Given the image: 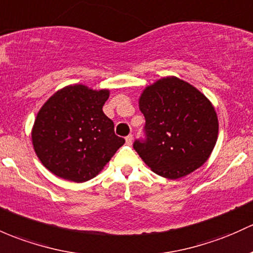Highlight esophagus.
Segmentation results:
<instances>
[{
	"instance_id": "esophagus-1",
	"label": "esophagus",
	"mask_w": 253,
	"mask_h": 253,
	"mask_svg": "<svg viewBox=\"0 0 253 253\" xmlns=\"http://www.w3.org/2000/svg\"><path fill=\"white\" fill-rule=\"evenodd\" d=\"M126 141L127 145H131L132 143V135H127V136L126 137Z\"/></svg>"
}]
</instances>
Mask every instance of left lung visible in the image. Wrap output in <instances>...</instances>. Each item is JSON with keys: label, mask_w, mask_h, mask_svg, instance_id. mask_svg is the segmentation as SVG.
I'll list each match as a JSON object with an SVG mask.
<instances>
[{"label": "left lung", "mask_w": 253, "mask_h": 253, "mask_svg": "<svg viewBox=\"0 0 253 253\" xmlns=\"http://www.w3.org/2000/svg\"><path fill=\"white\" fill-rule=\"evenodd\" d=\"M147 140L134 149L153 172L177 180L199 169L212 153L218 118L210 100L195 86L168 76L146 86L138 97Z\"/></svg>", "instance_id": "8db88e82"}]
</instances>
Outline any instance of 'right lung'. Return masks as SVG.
<instances>
[{
	"label": "right lung",
	"mask_w": 253,
	"mask_h": 253,
	"mask_svg": "<svg viewBox=\"0 0 253 253\" xmlns=\"http://www.w3.org/2000/svg\"><path fill=\"white\" fill-rule=\"evenodd\" d=\"M108 97V89L94 90L84 84H72L43 104L31 140L45 169L77 183L101 172L126 142L115 134V124L102 111Z\"/></svg>",
	"instance_id": "1"
}]
</instances>
